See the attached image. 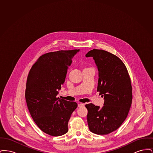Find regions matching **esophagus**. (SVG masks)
<instances>
[{
	"instance_id": "1",
	"label": "esophagus",
	"mask_w": 153,
	"mask_h": 153,
	"mask_svg": "<svg viewBox=\"0 0 153 153\" xmlns=\"http://www.w3.org/2000/svg\"><path fill=\"white\" fill-rule=\"evenodd\" d=\"M83 106H84V104L83 103H79L78 104V107H82Z\"/></svg>"
}]
</instances>
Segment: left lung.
I'll use <instances>...</instances> for the list:
<instances>
[{
  "mask_svg": "<svg viewBox=\"0 0 153 153\" xmlns=\"http://www.w3.org/2000/svg\"><path fill=\"white\" fill-rule=\"evenodd\" d=\"M99 71L97 91L104 97L102 108L92 103L86 104L89 130L98 135H107L123 123L131 107L132 95L129 74L123 61L117 56L103 50L88 51Z\"/></svg>",
  "mask_w": 153,
  "mask_h": 153,
  "instance_id": "8db88e82",
  "label": "left lung"
}]
</instances>
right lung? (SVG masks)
<instances>
[{
    "mask_svg": "<svg viewBox=\"0 0 153 153\" xmlns=\"http://www.w3.org/2000/svg\"><path fill=\"white\" fill-rule=\"evenodd\" d=\"M79 49L59 51L41 56L32 66L27 76L25 98L30 114L45 133L61 136L68 131V124L76 102L57 97L65 80L68 67Z\"/></svg>",
    "mask_w": 153,
    "mask_h": 153,
    "instance_id": "add662e5",
    "label": "right lung"
}]
</instances>
